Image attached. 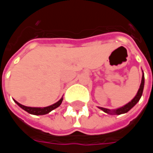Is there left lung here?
<instances>
[{
  "label": "left lung",
  "instance_id": "obj_1",
  "mask_svg": "<svg viewBox=\"0 0 153 153\" xmlns=\"http://www.w3.org/2000/svg\"><path fill=\"white\" fill-rule=\"evenodd\" d=\"M143 87H144V74H143L141 84H140V87H139V89H138V93L136 94V96L131 100V102H129L128 103H127V104L125 105L124 106H121V107H120L118 109L115 110L106 109V108H103V107H98V108L101 110H102L104 112L107 113V114H111V115H121V114H124V113L128 112V111L130 109H132V108L138 103V101L140 100V98H141L142 97V94H143Z\"/></svg>",
  "mask_w": 153,
  "mask_h": 153
}]
</instances>
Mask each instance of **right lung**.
<instances>
[{"label": "right lung", "instance_id": "1", "mask_svg": "<svg viewBox=\"0 0 153 153\" xmlns=\"http://www.w3.org/2000/svg\"><path fill=\"white\" fill-rule=\"evenodd\" d=\"M15 102L19 106H20L22 109L25 110V111H27L29 114H32V115H46L47 113L51 112V111H53L54 109L57 108L58 106H60V104L63 101V98L61 97L57 102H56L53 105H51L49 106H46V107H30V106H24V105H21L20 103H19L18 102H16L15 100Z\"/></svg>", "mask_w": 153, "mask_h": 153}]
</instances>
